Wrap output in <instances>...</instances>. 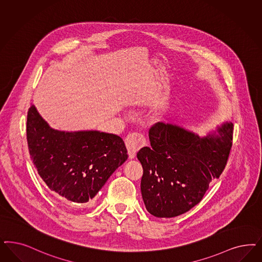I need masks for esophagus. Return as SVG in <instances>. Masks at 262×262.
Instances as JSON below:
<instances>
[{
    "label": "esophagus",
    "instance_id": "esophagus-1",
    "mask_svg": "<svg viewBox=\"0 0 262 262\" xmlns=\"http://www.w3.org/2000/svg\"><path fill=\"white\" fill-rule=\"evenodd\" d=\"M125 144H126L129 158L133 159L135 158L137 152L146 144V140L143 134L134 132L127 136L125 139Z\"/></svg>",
    "mask_w": 262,
    "mask_h": 262
}]
</instances>
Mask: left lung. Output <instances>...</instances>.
<instances>
[{"label":"left lung","mask_w":262,"mask_h":262,"mask_svg":"<svg viewBox=\"0 0 262 262\" xmlns=\"http://www.w3.org/2000/svg\"><path fill=\"white\" fill-rule=\"evenodd\" d=\"M232 134L231 122L205 137L170 123L151 126V147L137 153L144 169L141 191L146 210L158 218H171L200 203L227 165Z\"/></svg>","instance_id":"obj_1"}]
</instances>
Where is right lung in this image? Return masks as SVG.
<instances>
[{
    "instance_id": "add662e5",
    "label": "right lung",
    "mask_w": 262,
    "mask_h": 262,
    "mask_svg": "<svg viewBox=\"0 0 262 262\" xmlns=\"http://www.w3.org/2000/svg\"><path fill=\"white\" fill-rule=\"evenodd\" d=\"M27 142L37 173L51 192L79 204L90 203L128 158L120 137L52 129L34 105L27 116Z\"/></svg>"
}]
</instances>
